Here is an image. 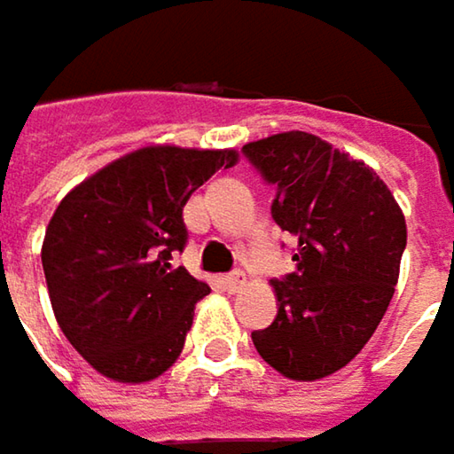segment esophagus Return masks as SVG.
I'll use <instances>...</instances> for the list:
<instances>
[{
  "mask_svg": "<svg viewBox=\"0 0 454 454\" xmlns=\"http://www.w3.org/2000/svg\"><path fill=\"white\" fill-rule=\"evenodd\" d=\"M244 284H247V276H244L241 270H236V273H228L226 278H223V286H226L231 294H233V292H239Z\"/></svg>",
  "mask_w": 454,
  "mask_h": 454,
  "instance_id": "obj_1",
  "label": "esophagus"
}]
</instances>
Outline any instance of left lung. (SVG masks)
I'll list each match as a JSON object with an SVG mask.
<instances>
[{
  "label": "left lung",
  "instance_id": "8db88e82",
  "mask_svg": "<svg viewBox=\"0 0 454 454\" xmlns=\"http://www.w3.org/2000/svg\"><path fill=\"white\" fill-rule=\"evenodd\" d=\"M244 154L276 186L273 221L297 239V270L273 281L278 313L252 331L254 349L286 379L331 376L368 344L392 302L405 215L373 168L320 137L286 131L244 144Z\"/></svg>",
  "mask_w": 454,
  "mask_h": 454
}]
</instances>
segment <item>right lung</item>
<instances>
[{
	"label": "right lung",
	"mask_w": 454,
	"mask_h": 454,
	"mask_svg": "<svg viewBox=\"0 0 454 454\" xmlns=\"http://www.w3.org/2000/svg\"><path fill=\"white\" fill-rule=\"evenodd\" d=\"M236 149L141 146L81 181L46 226L42 265L54 317L102 376L144 384L181 355L210 292L170 260L186 244L184 205Z\"/></svg>",
	"instance_id": "obj_1"
}]
</instances>
